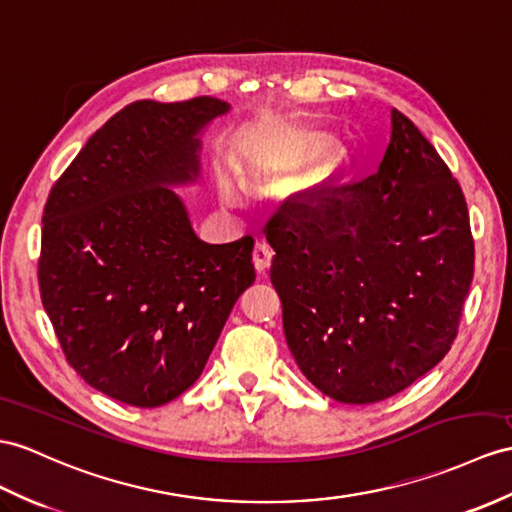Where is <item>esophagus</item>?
<instances>
[{
    "instance_id": "esophagus-1",
    "label": "esophagus",
    "mask_w": 512,
    "mask_h": 512,
    "mask_svg": "<svg viewBox=\"0 0 512 512\" xmlns=\"http://www.w3.org/2000/svg\"><path fill=\"white\" fill-rule=\"evenodd\" d=\"M254 265H256V269L263 273V271H267L269 269V265H271V258H273V249H271V245L269 243H265V241H258L256 245H254Z\"/></svg>"
}]
</instances>
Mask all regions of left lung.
Returning <instances> with one entry per match:
<instances>
[{
  "instance_id": "1",
  "label": "left lung",
  "mask_w": 512,
  "mask_h": 512,
  "mask_svg": "<svg viewBox=\"0 0 512 512\" xmlns=\"http://www.w3.org/2000/svg\"><path fill=\"white\" fill-rule=\"evenodd\" d=\"M376 173L293 193L265 223L297 367L343 404L419 380L458 334L473 280L463 189L400 110Z\"/></svg>"
}]
</instances>
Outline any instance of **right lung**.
Instances as JSON below:
<instances>
[{
    "label": "right lung",
    "instance_id": "right-lung-1",
    "mask_svg": "<svg viewBox=\"0 0 512 512\" xmlns=\"http://www.w3.org/2000/svg\"><path fill=\"white\" fill-rule=\"evenodd\" d=\"M217 97L141 99L99 128L49 191L39 289L67 363L112 400L156 408L202 376L239 295L252 236L199 241L171 184L199 176Z\"/></svg>",
    "mask_w": 512,
    "mask_h": 512
}]
</instances>
